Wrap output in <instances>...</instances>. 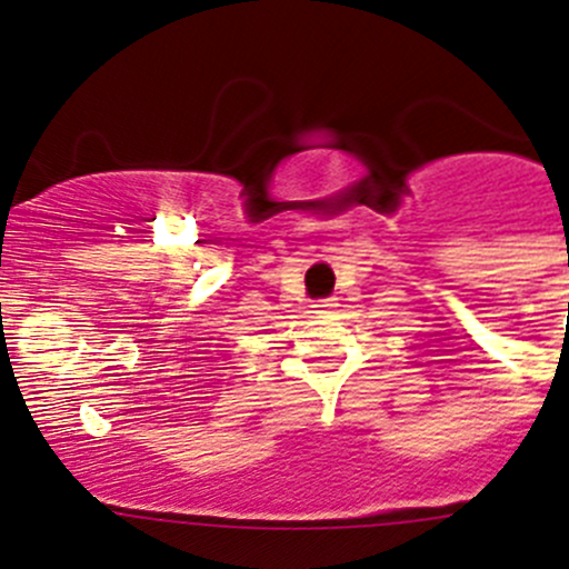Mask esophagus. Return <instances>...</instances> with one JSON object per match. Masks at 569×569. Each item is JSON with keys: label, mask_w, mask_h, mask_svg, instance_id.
<instances>
[{"label": "esophagus", "mask_w": 569, "mask_h": 569, "mask_svg": "<svg viewBox=\"0 0 569 569\" xmlns=\"http://www.w3.org/2000/svg\"><path fill=\"white\" fill-rule=\"evenodd\" d=\"M336 308V302L333 300H317L311 306V313H330Z\"/></svg>", "instance_id": "obj_1"}]
</instances>
